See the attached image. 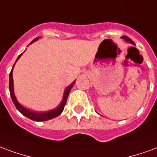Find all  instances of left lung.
I'll use <instances>...</instances> for the list:
<instances>
[{
    "mask_svg": "<svg viewBox=\"0 0 157 157\" xmlns=\"http://www.w3.org/2000/svg\"><path fill=\"white\" fill-rule=\"evenodd\" d=\"M121 38H123V39L125 40V41H126L127 42H130V43H131V44H133V45H136V44H135V42H134L133 41H132V40L130 39V38H129L128 36H121Z\"/></svg>",
    "mask_w": 157,
    "mask_h": 157,
    "instance_id": "obj_1",
    "label": "left lung"
}]
</instances>
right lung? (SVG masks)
I'll use <instances>...</instances> for the list:
<instances>
[{
    "mask_svg": "<svg viewBox=\"0 0 157 157\" xmlns=\"http://www.w3.org/2000/svg\"><path fill=\"white\" fill-rule=\"evenodd\" d=\"M39 38L40 37H36L35 39L30 42V44H32V43H33L34 42L37 41ZM24 52H25V51H24ZM23 52L18 56L16 62H15L14 65H13V67H12V69H11V73H10V75H9V90H10V94H11V99H12V101H13V103H14L16 108L18 110H19L22 115H25L26 117L29 118V119H31V120H33V121H48V120H51V119H53V118L57 117V116H58V115L61 114L62 112H63V109H64V106L65 105H66V103H67V97H68V94H69V92H70L71 89H72L73 86H74V83H75V80H74L73 83H71L70 85H68V86L65 89L64 93H63V99H62V101L60 102V104H59V105H58L57 108H55L53 109H51V110H48V111H45V112L33 111V110H30V109H28L25 108L24 106H22V105H21L20 103L18 102L17 99V98H16V96H15L14 85H13V78H12V71H13V67H14L15 64H16V63L17 62L18 59L21 58V56L23 54Z\"/></svg>",
    "mask_w": 157,
    "mask_h": 157,
    "instance_id": "right-lung-1",
    "label": "right lung"
}]
</instances>
